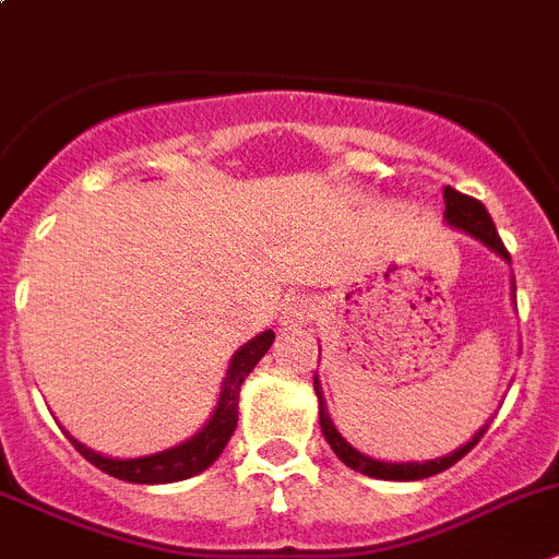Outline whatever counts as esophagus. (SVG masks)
<instances>
[{"label": "esophagus", "instance_id": "1", "mask_svg": "<svg viewBox=\"0 0 559 559\" xmlns=\"http://www.w3.org/2000/svg\"><path fill=\"white\" fill-rule=\"evenodd\" d=\"M311 320V306L304 304V300H292L284 309V317H281V325H306Z\"/></svg>", "mask_w": 559, "mask_h": 559}]
</instances>
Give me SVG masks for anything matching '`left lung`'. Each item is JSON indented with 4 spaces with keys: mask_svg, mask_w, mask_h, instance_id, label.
<instances>
[{
    "mask_svg": "<svg viewBox=\"0 0 559 559\" xmlns=\"http://www.w3.org/2000/svg\"><path fill=\"white\" fill-rule=\"evenodd\" d=\"M444 203H447L444 221L450 223L452 228H457V231H466L468 237L479 239V242L488 245L493 253L502 255L504 262H510L508 248H504V242L499 239V231H497V226H493L491 215H488V209H485L477 198L463 195V192H457L455 187H444ZM513 292H515V281H513ZM314 391H317V400H320L322 436H325V441L331 444V450L336 452V457L344 463V466L356 468V472L367 474V477H374V479H425V477H432V474L447 472V468L455 466L463 455H468V452L477 447L479 438L485 436V430H488V425L479 427V430L474 432L472 441H466L463 447H457V450L450 452V455L436 457V461H425V463L374 461V457H367L364 452L353 450V447L342 438V432L336 430V425H333L331 416H328V405H325V397H322V385H320V380H317V374H314Z\"/></svg>",
    "mask_w": 559,
    "mask_h": 559,
    "instance_id": "obj_1",
    "label": "left lung"
}]
</instances>
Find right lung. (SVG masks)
I'll return each instance as SVG.
<instances>
[{"label":"right lung","instance_id":"obj_1","mask_svg":"<svg viewBox=\"0 0 559 559\" xmlns=\"http://www.w3.org/2000/svg\"><path fill=\"white\" fill-rule=\"evenodd\" d=\"M275 333L264 331L255 338H250L248 344H242L237 353H234L231 364H228L226 380H223L221 400H217V408L212 414V419L190 438L185 444L174 447V450L156 452V455L145 457H104L98 452L87 450L85 444H80L76 438H71V444L80 450V455L85 461H91L93 466L107 472L109 477L127 479V483H140V485H159V483H179V479L195 477L203 468H209L212 463L221 457V452L226 450L228 438L237 430V416H239V389H242L245 378L253 372V367L262 361L264 353L270 350Z\"/></svg>","mask_w":559,"mask_h":559}]
</instances>
